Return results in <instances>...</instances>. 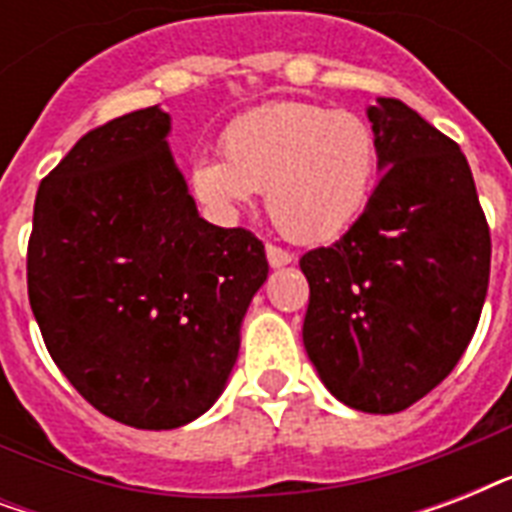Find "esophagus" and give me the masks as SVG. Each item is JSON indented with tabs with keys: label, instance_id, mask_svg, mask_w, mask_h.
I'll use <instances>...</instances> for the list:
<instances>
[{
	"label": "esophagus",
	"instance_id": "1",
	"mask_svg": "<svg viewBox=\"0 0 512 512\" xmlns=\"http://www.w3.org/2000/svg\"><path fill=\"white\" fill-rule=\"evenodd\" d=\"M265 255H268V263H271V268H284V265H289L292 260H295V255H292V252L276 247V244H268V247H265Z\"/></svg>",
	"mask_w": 512,
	"mask_h": 512
}]
</instances>
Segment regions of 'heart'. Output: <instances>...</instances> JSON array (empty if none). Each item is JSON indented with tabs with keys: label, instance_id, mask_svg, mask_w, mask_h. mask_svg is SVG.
I'll list each match as a JSON object with an SVG mask.
<instances>
[{
	"label": "heart",
	"instance_id": "obj_1",
	"mask_svg": "<svg viewBox=\"0 0 512 512\" xmlns=\"http://www.w3.org/2000/svg\"><path fill=\"white\" fill-rule=\"evenodd\" d=\"M223 159L191 167L196 199L233 220L265 191V209L287 239L340 236L364 212L377 177V135L364 116L305 100H279L236 116L220 138Z\"/></svg>",
	"mask_w": 512,
	"mask_h": 512
}]
</instances>
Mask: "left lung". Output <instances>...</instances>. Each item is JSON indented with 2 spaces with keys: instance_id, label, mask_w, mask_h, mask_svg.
Listing matches in <instances>:
<instances>
[{
  "instance_id": "1",
  "label": "left lung",
  "mask_w": 512,
  "mask_h": 512,
  "mask_svg": "<svg viewBox=\"0 0 512 512\" xmlns=\"http://www.w3.org/2000/svg\"><path fill=\"white\" fill-rule=\"evenodd\" d=\"M380 180L332 247L300 257L303 342L337 401L396 414L468 348L489 287L492 239L460 146L396 98L366 108Z\"/></svg>"
}]
</instances>
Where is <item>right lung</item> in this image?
Wrapping results in <instances>:
<instances>
[{"label": "right lung", "instance_id": "obj_1", "mask_svg": "<svg viewBox=\"0 0 512 512\" xmlns=\"http://www.w3.org/2000/svg\"><path fill=\"white\" fill-rule=\"evenodd\" d=\"M159 106L87 132L44 177L28 300L44 345L98 412L172 430L207 412L268 279L263 241L207 223Z\"/></svg>", "mask_w": 512, "mask_h": 512}]
</instances>
